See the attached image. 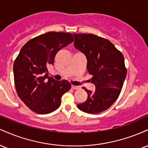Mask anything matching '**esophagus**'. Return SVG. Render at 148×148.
Masks as SVG:
<instances>
[{"mask_svg":"<svg viewBox=\"0 0 148 148\" xmlns=\"http://www.w3.org/2000/svg\"><path fill=\"white\" fill-rule=\"evenodd\" d=\"M72 88L74 90H79L81 87L79 86H74V85H72Z\"/></svg>","mask_w":148,"mask_h":148,"instance_id":"obj_1","label":"esophagus"}]
</instances>
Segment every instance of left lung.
I'll use <instances>...</instances> for the list:
<instances>
[{
	"instance_id": "8db88e82",
	"label": "left lung",
	"mask_w": 148,
	"mask_h": 148,
	"mask_svg": "<svg viewBox=\"0 0 148 148\" xmlns=\"http://www.w3.org/2000/svg\"><path fill=\"white\" fill-rule=\"evenodd\" d=\"M74 47L87 58V69L95 85L92 92L86 88L88 98L77 107L86 113H99L116 101L127 75L125 59L109 40L93 34H74Z\"/></svg>"
}]
</instances>
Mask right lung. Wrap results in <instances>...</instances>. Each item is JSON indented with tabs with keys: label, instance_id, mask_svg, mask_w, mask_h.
<instances>
[{
	"label": "right lung",
	"instance_id": "add662e5",
	"mask_svg": "<svg viewBox=\"0 0 148 148\" xmlns=\"http://www.w3.org/2000/svg\"><path fill=\"white\" fill-rule=\"evenodd\" d=\"M73 41L71 33L49 32L21 48L13 66L14 84L18 96L31 111L39 114L56 111L62 95L71 89L67 80L49 77L47 66L53 64L57 53Z\"/></svg>",
	"mask_w": 148,
	"mask_h": 148
}]
</instances>
